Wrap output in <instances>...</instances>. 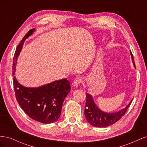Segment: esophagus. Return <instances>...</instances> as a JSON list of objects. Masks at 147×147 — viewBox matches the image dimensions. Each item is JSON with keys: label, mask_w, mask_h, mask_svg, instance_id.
Here are the masks:
<instances>
[{"label": "esophagus", "mask_w": 147, "mask_h": 147, "mask_svg": "<svg viewBox=\"0 0 147 147\" xmlns=\"http://www.w3.org/2000/svg\"><path fill=\"white\" fill-rule=\"evenodd\" d=\"M82 81H83V79H82V77H77L76 78H75V79L74 80V82L72 83L73 86H74V87H77L80 84L82 83Z\"/></svg>", "instance_id": "esophagus-1"}]
</instances>
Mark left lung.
Instances as JSON below:
<instances>
[{
    "instance_id": "1",
    "label": "left lung",
    "mask_w": 147,
    "mask_h": 147,
    "mask_svg": "<svg viewBox=\"0 0 147 147\" xmlns=\"http://www.w3.org/2000/svg\"><path fill=\"white\" fill-rule=\"evenodd\" d=\"M130 53L133 64L136 67L134 62V56L131 51ZM86 101L85 109H84V115H85L86 119L91 125L99 127L109 126L117 122L125 114L132 100L124 109L117 112L109 113L103 112L97 107L91 94L86 93Z\"/></svg>"
}]
</instances>
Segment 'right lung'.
Returning a JSON list of instances; mask_svg holds the SVG:
<instances>
[{"label": "right lung", "mask_w": 147, "mask_h": 147, "mask_svg": "<svg viewBox=\"0 0 147 147\" xmlns=\"http://www.w3.org/2000/svg\"><path fill=\"white\" fill-rule=\"evenodd\" d=\"M35 29L25 35L17 47L13 57V82L15 96L19 105L29 117L38 122L49 124L59 119L63 102L70 91V84L66 78L56 80L37 88L22 86L15 78L17 58L26 38L32 34Z\"/></svg>", "instance_id": "obj_1"}]
</instances>
